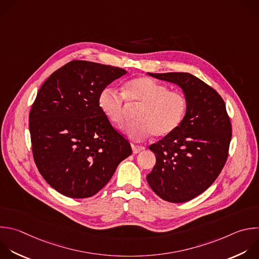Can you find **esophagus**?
Returning a JSON list of instances; mask_svg holds the SVG:
<instances>
[{
  "label": "esophagus",
  "mask_w": 259,
  "mask_h": 259,
  "mask_svg": "<svg viewBox=\"0 0 259 259\" xmlns=\"http://www.w3.org/2000/svg\"><path fill=\"white\" fill-rule=\"evenodd\" d=\"M132 149H133V152H134V153H138V152H140L141 150H143L144 147H143V146L136 145V144H132Z\"/></svg>",
  "instance_id": "1"
}]
</instances>
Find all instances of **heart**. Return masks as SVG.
<instances>
[{"mask_svg":"<svg viewBox=\"0 0 259 259\" xmlns=\"http://www.w3.org/2000/svg\"><path fill=\"white\" fill-rule=\"evenodd\" d=\"M125 100L138 104L134 119L125 127L126 135L133 140H143L150 134L163 137L174 132L183 122L188 110L186 96L169 91L166 85L150 78L138 77L128 81L123 94L106 88L99 96V106L114 124L122 125L125 119Z\"/></svg>","mask_w":259,"mask_h":259,"instance_id":"b5f03b06","label":"heart"}]
</instances>
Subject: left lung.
<instances>
[{
    "mask_svg": "<svg viewBox=\"0 0 259 259\" xmlns=\"http://www.w3.org/2000/svg\"><path fill=\"white\" fill-rule=\"evenodd\" d=\"M183 90L188 110L182 124L149 146L156 157L146 180L161 199L186 202L205 191L222 171L229 153L232 125L225 102L190 73H148Z\"/></svg>",
    "mask_w": 259,
    "mask_h": 259,
    "instance_id": "obj_1",
    "label": "left lung"
}]
</instances>
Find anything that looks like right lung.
Here are the masks:
<instances>
[{"label":"right lung","instance_id":"obj_1","mask_svg":"<svg viewBox=\"0 0 259 259\" xmlns=\"http://www.w3.org/2000/svg\"><path fill=\"white\" fill-rule=\"evenodd\" d=\"M126 73L119 67L74 60L39 89L29 113L33 158L44 179L61 194L94 196L132 153L129 141L99 106L101 92Z\"/></svg>","mask_w":259,"mask_h":259}]
</instances>
